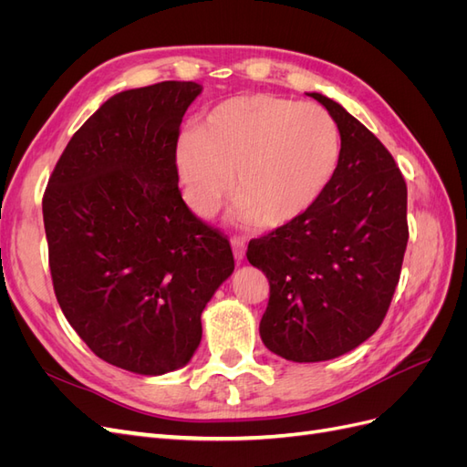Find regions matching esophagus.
Masks as SVG:
<instances>
[{"instance_id":"obj_1","label":"esophagus","mask_w":467,"mask_h":467,"mask_svg":"<svg viewBox=\"0 0 467 467\" xmlns=\"http://www.w3.org/2000/svg\"><path fill=\"white\" fill-rule=\"evenodd\" d=\"M232 251H234V257H235V261H237V263H242V261L245 259V251H247V245H245L244 239L235 237L234 242H232Z\"/></svg>"}]
</instances>
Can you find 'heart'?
Instances as JSON below:
<instances>
[{
  "mask_svg": "<svg viewBox=\"0 0 467 467\" xmlns=\"http://www.w3.org/2000/svg\"><path fill=\"white\" fill-rule=\"evenodd\" d=\"M182 194L196 216L214 214L232 189L234 223L278 230L306 216L341 163V134L316 103L255 93L212 109L177 144Z\"/></svg>",
  "mask_w": 467,
  "mask_h": 467,
  "instance_id": "heart-1",
  "label": "heart"
}]
</instances>
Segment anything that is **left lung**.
I'll return each mask as SVG.
<instances>
[{"label": "left lung", "mask_w": 467, "mask_h": 467, "mask_svg": "<svg viewBox=\"0 0 467 467\" xmlns=\"http://www.w3.org/2000/svg\"><path fill=\"white\" fill-rule=\"evenodd\" d=\"M341 163L323 199L285 228L247 247V261L271 285L259 333L292 362L347 355L386 317L405 255L407 185L384 144L333 99Z\"/></svg>", "instance_id": "8db88e82"}]
</instances>
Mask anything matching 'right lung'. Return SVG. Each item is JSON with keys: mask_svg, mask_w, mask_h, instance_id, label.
I'll return each instance as SVG.
<instances>
[{"mask_svg": "<svg viewBox=\"0 0 467 467\" xmlns=\"http://www.w3.org/2000/svg\"><path fill=\"white\" fill-rule=\"evenodd\" d=\"M194 81L112 95L69 140L42 199L54 292L99 358L142 376L185 366L232 247L187 208L175 150Z\"/></svg>", "mask_w": 467, "mask_h": 467, "instance_id": "1", "label": "right lung"}]
</instances>
